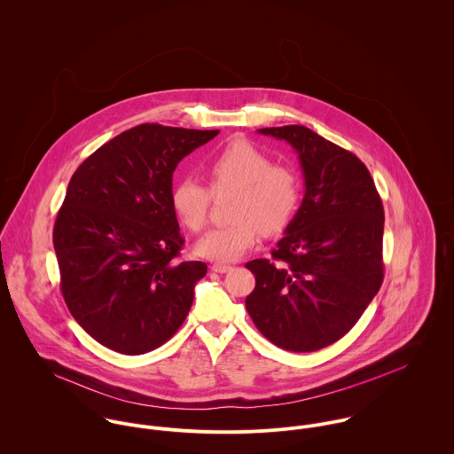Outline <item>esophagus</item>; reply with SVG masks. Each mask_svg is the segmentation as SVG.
Here are the masks:
<instances>
[{
    "instance_id": "1",
    "label": "esophagus",
    "mask_w": 454,
    "mask_h": 454,
    "mask_svg": "<svg viewBox=\"0 0 454 454\" xmlns=\"http://www.w3.org/2000/svg\"><path fill=\"white\" fill-rule=\"evenodd\" d=\"M211 269H213L215 272H222V274H223V272H229V270L232 269V265H231V263H222V262H216V263H213V265H211Z\"/></svg>"
}]
</instances>
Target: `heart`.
<instances>
[{
	"instance_id": "heart-1",
	"label": "heart",
	"mask_w": 454,
	"mask_h": 454,
	"mask_svg": "<svg viewBox=\"0 0 454 454\" xmlns=\"http://www.w3.org/2000/svg\"><path fill=\"white\" fill-rule=\"evenodd\" d=\"M211 191L234 189L231 222L206 232L195 245L199 255L216 262L243 257L260 234H278L292 222L301 185L290 168L270 159L248 141L238 139L216 152L207 162ZM211 194L192 176L180 178L171 189V206L180 222L199 232L207 222Z\"/></svg>"
}]
</instances>
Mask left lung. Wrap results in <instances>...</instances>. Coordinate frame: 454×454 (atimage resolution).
I'll return each mask as SVG.
<instances>
[{
  "mask_svg": "<svg viewBox=\"0 0 454 454\" xmlns=\"http://www.w3.org/2000/svg\"><path fill=\"white\" fill-rule=\"evenodd\" d=\"M259 132L295 148L306 194L272 259L247 263V311L278 348L309 353L344 337L381 288L383 202L355 153L304 126Z\"/></svg>",
  "mask_w": 454,
  "mask_h": 454,
  "instance_id": "8db88e82",
  "label": "left lung"
}]
</instances>
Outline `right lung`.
Returning a JSON list of instances; mask_svg holds the SVG:
<instances>
[{"mask_svg":"<svg viewBox=\"0 0 454 454\" xmlns=\"http://www.w3.org/2000/svg\"><path fill=\"white\" fill-rule=\"evenodd\" d=\"M218 132L141 124L99 146L71 176L54 250L66 306L99 344L143 355L185 322L207 267L180 259L173 173Z\"/></svg>","mask_w":454,"mask_h":454,"instance_id":"right-lung-1","label":"right lung"}]
</instances>
